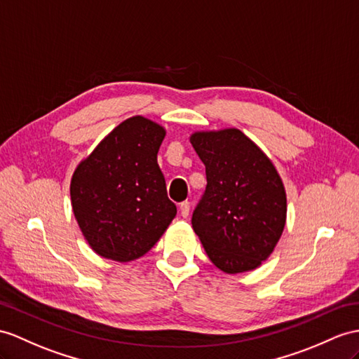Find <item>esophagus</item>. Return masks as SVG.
<instances>
[{"instance_id":"1","label":"esophagus","mask_w":359,"mask_h":359,"mask_svg":"<svg viewBox=\"0 0 359 359\" xmlns=\"http://www.w3.org/2000/svg\"><path fill=\"white\" fill-rule=\"evenodd\" d=\"M180 213L182 217H187L190 213V203L189 201H184V203L180 204Z\"/></svg>"}]
</instances>
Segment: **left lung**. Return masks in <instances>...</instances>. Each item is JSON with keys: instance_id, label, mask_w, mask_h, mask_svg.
I'll list each match as a JSON object with an SVG mask.
<instances>
[{"instance_id": "left-lung-1", "label": "left lung", "mask_w": 359, "mask_h": 359, "mask_svg": "<svg viewBox=\"0 0 359 359\" xmlns=\"http://www.w3.org/2000/svg\"><path fill=\"white\" fill-rule=\"evenodd\" d=\"M205 165L207 186L191 225L210 260L224 273L257 268L286 222L283 182L268 156L239 129L190 137Z\"/></svg>"}]
</instances>
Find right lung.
I'll return each instance as SVG.
<instances>
[{"mask_svg": "<svg viewBox=\"0 0 359 359\" xmlns=\"http://www.w3.org/2000/svg\"><path fill=\"white\" fill-rule=\"evenodd\" d=\"M164 135L151 120L128 118L74 170L73 212L99 256L117 262L142 257L177 215L156 163Z\"/></svg>", "mask_w": 359, "mask_h": 359, "instance_id": "1", "label": "right lung"}]
</instances>
